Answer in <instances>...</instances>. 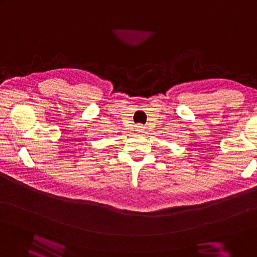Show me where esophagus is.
Returning <instances> with one entry per match:
<instances>
[{"label": "esophagus", "instance_id": "esophagus-1", "mask_svg": "<svg viewBox=\"0 0 257 257\" xmlns=\"http://www.w3.org/2000/svg\"><path fill=\"white\" fill-rule=\"evenodd\" d=\"M136 131H137V133L138 134H142L143 133V131L144 130H146V129H144V126H143V124H141V123H138V124H136Z\"/></svg>", "mask_w": 257, "mask_h": 257}]
</instances>
